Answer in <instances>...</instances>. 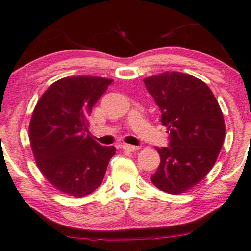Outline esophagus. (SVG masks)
Returning <instances> with one entry per match:
<instances>
[{
  "label": "esophagus",
  "instance_id": "esophagus-1",
  "mask_svg": "<svg viewBox=\"0 0 251 251\" xmlns=\"http://www.w3.org/2000/svg\"><path fill=\"white\" fill-rule=\"evenodd\" d=\"M122 148L125 151H136L139 150V147L138 146H133V145H129V144H123Z\"/></svg>",
  "mask_w": 251,
  "mask_h": 251
}]
</instances>
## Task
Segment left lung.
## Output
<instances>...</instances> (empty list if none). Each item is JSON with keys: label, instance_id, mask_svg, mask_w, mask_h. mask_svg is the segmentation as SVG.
I'll list each match as a JSON object with an SVG mask.
<instances>
[{"label": "left lung", "instance_id": "left-lung-1", "mask_svg": "<svg viewBox=\"0 0 251 251\" xmlns=\"http://www.w3.org/2000/svg\"><path fill=\"white\" fill-rule=\"evenodd\" d=\"M144 82L169 133V146L156 147L161 163L151 182L168 194H182L215 164L225 136L222 111L208 86L190 75L165 72Z\"/></svg>", "mask_w": 251, "mask_h": 251}]
</instances>
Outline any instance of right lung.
Here are the masks:
<instances>
[{
  "instance_id": "1",
  "label": "right lung",
  "mask_w": 251,
  "mask_h": 251,
  "mask_svg": "<svg viewBox=\"0 0 251 251\" xmlns=\"http://www.w3.org/2000/svg\"><path fill=\"white\" fill-rule=\"evenodd\" d=\"M112 80L62 78L36 105L29 126L31 150L43 176L64 194L83 197L100 186L114 146L89 137L87 118Z\"/></svg>"
}]
</instances>
